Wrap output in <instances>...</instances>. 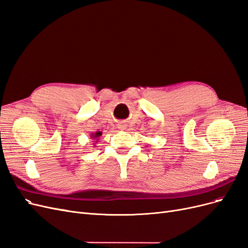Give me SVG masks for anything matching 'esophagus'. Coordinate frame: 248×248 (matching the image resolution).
<instances>
[{"label": "esophagus", "instance_id": "1", "mask_svg": "<svg viewBox=\"0 0 248 248\" xmlns=\"http://www.w3.org/2000/svg\"><path fill=\"white\" fill-rule=\"evenodd\" d=\"M118 129H121V130H124V129H125V126L124 125V124H123V123H119V124H118Z\"/></svg>", "mask_w": 248, "mask_h": 248}]
</instances>
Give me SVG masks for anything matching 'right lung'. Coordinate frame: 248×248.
Returning a JSON list of instances; mask_svg holds the SVG:
<instances>
[{"label":"right lung","instance_id":"right-lung-1","mask_svg":"<svg viewBox=\"0 0 248 248\" xmlns=\"http://www.w3.org/2000/svg\"><path fill=\"white\" fill-rule=\"evenodd\" d=\"M100 136H102V132H95V133H92L91 134V138L92 140H93V142L97 143L100 139Z\"/></svg>","mask_w":248,"mask_h":248}]
</instances>
